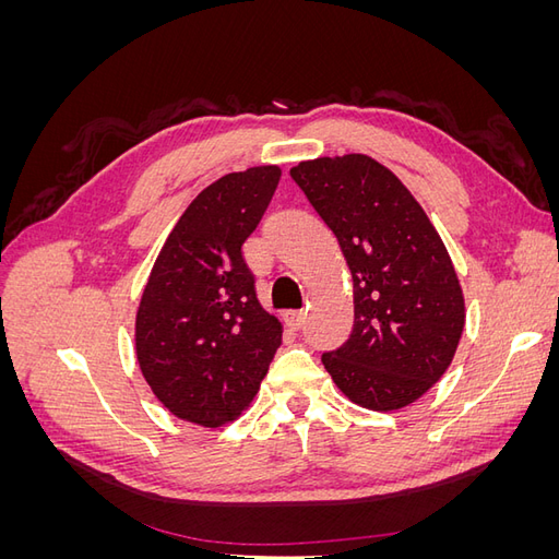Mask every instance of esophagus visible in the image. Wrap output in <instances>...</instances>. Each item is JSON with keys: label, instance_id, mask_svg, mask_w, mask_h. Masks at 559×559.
<instances>
[{"label": "esophagus", "instance_id": "1", "mask_svg": "<svg viewBox=\"0 0 559 559\" xmlns=\"http://www.w3.org/2000/svg\"><path fill=\"white\" fill-rule=\"evenodd\" d=\"M302 321H306V312L302 310H286L284 312V324L292 331H298L302 326Z\"/></svg>", "mask_w": 559, "mask_h": 559}]
</instances>
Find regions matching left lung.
Returning <instances> with one entry per match:
<instances>
[{"label":"left lung","mask_w":559,"mask_h":559,"mask_svg":"<svg viewBox=\"0 0 559 559\" xmlns=\"http://www.w3.org/2000/svg\"><path fill=\"white\" fill-rule=\"evenodd\" d=\"M292 177L341 245L354 329L321 364L368 411H399L441 380L464 331L450 253L413 193L364 154L302 160Z\"/></svg>","instance_id":"1"}]
</instances>
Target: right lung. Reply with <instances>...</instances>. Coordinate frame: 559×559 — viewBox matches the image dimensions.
<instances>
[{"instance_id":"right-lung-1","label":"right lung","mask_w":559,"mask_h":559,"mask_svg":"<svg viewBox=\"0 0 559 559\" xmlns=\"http://www.w3.org/2000/svg\"><path fill=\"white\" fill-rule=\"evenodd\" d=\"M277 165L210 183L167 235L134 321L151 392L179 419L224 427L257 396L277 347L280 319L257 298L242 245L280 183Z\"/></svg>"}]
</instances>
